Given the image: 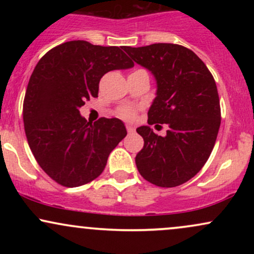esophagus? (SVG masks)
<instances>
[{
  "label": "esophagus",
  "mask_w": 254,
  "mask_h": 254,
  "mask_svg": "<svg viewBox=\"0 0 254 254\" xmlns=\"http://www.w3.org/2000/svg\"><path fill=\"white\" fill-rule=\"evenodd\" d=\"M127 132H129V133L135 132V127H133L132 125H130V124L127 125Z\"/></svg>",
  "instance_id": "1"
}]
</instances>
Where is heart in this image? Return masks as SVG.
<instances>
[{
    "label": "heart",
    "mask_w": 254,
    "mask_h": 254,
    "mask_svg": "<svg viewBox=\"0 0 254 254\" xmlns=\"http://www.w3.org/2000/svg\"><path fill=\"white\" fill-rule=\"evenodd\" d=\"M119 116L124 119H132L135 117V111L132 109H122L119 111Z\"/></svg>",
    "instance_id": "1"
}]
</instances>
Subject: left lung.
I'll return each instance as SVG.
<instances>
[{
  "label": "left lung",
  "mask_w": 254,
  "mask_h": 254,
  "mask_svg": "<svg viewBox=\"0 0 254 254\" xmlns=\"http://www.w3.org/2000/svg\"><path fill=\"white\" fill-rule=\"evenodd\" d=\"M122 49L156 81L148 124L168 125L166 136H157L148 125L137 127L144 139L135 159L137 170L156 186L182 185L202 170L216 142L221 110L214 77L203 61L182 45Z\"/></svg>",
  "instance_id": "left-lung-1"
}]
</instances>
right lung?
<instances>
[{"instance_id": "right-lung-1", "label": "right lung", "mask_w": 254, "mask_h": 254, "mask_svg": "<svg viewBox=\"0 0 254 254\" xmlns=\"http://www.w3.org/2000/svg\"><path fill=\"white\" fill-rule=\"evenodd\" d=\"M132 66L122 48L84 40L61 44L40 58L26 90L24 124L37 162L55 182L76 188L103 173L127 129L118 118L92 124L80 107L98 97L106 72Z\"/></svg>"}]
</instances>
